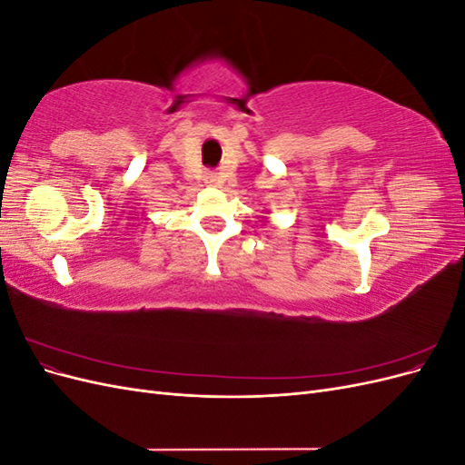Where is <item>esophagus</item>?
Masks as SVG:
<instances>
[{
	"label": "esophagus",
	"mask_w": 465,
	"mask_h": 465,
	"mask_svg": "<svg viewBox=\"0 0 465 465\" xmlns=\"http://www.w3.org/2000/svg\"><path fill=\"white\" fill-rule=\"evenodd\" d=\"M205 182H207L209 186H219L221 184V178L215 173H209V174H205Z\"/></svg>",
	"instance_id": "obj_1"
}]
</instances>
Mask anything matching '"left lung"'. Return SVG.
Masks as SVG:
<instances>
[{"label":"left lung","mask_w":465,"mask_h":465,"mask_svg":"<svg viewBox=\"0 0 465 465\" xmlns=\"http://www.w3.org/2000/svg\"><path fill=\"white\" fill-rule=\"evenodd\" d=\"M263 221H267V217H263Z\"/></svg>","instance_id":"1"}]
</instances>
